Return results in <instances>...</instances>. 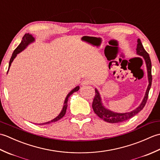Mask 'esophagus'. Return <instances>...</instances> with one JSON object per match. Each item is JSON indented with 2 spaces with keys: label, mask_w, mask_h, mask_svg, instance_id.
<instances>
[{
  "label": "esophagus",
  "mask_w": 160,
  "mask_h": 160,
  "mask_svg": "<svg viewBox=\"0 0 160 160\" xmlns=\"http://www.w3.org/2000/svg\"><path fill=\"white\" fill-rule=\"evenodd\" d=\"M91 84V81L89 79H85L82 82V86H86V85H89V84Z\"/></svg>",
  "instance_id": "1"
}]
</instances>
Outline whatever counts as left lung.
Returning <instances> with one entry per match:
<instances>
[{
	"label": "left lung",
	"mask_w": 160,
	"mask_h": 160,
	"mask_svg": "<svg viewBox=\"0 0 160 160\" xmlns=\"http://www.w3.org/2000/svg\"><path fill=\"white\" fill-rule=\"evenodd\" d=\"M138 47H137V53L138 55L143 56L144 60L146 62L147 67V72H148V87L147 88V92H146L145 96L143 101L141 103V104L135 110L132 111L131 112H128V113H117L112 112L109 110L105 108L101 102V98L100 96V94L98 93L97 89L95 91V97L93 98L92 107L95 113L98 115V117L101 118L102 120L107 122H109V123H118V122H124L126 120H128L131 119L136 114H138L139 112L141 111L143 108L144 107L146 103H147L148 97V93L149 90L151 89V83H152V74H151V58L149 57L148 53L146 52L143 45L141 42V40L140 39L138 40Z\"/></svg>",
	"instance_id": "obj_1"
}]
</instances>
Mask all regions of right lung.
Returning <instances> with one entry per match:
<instances>
[{
  "label": "right lung",
  "instance_id": "add662e5",
  "mask_svg": "<svg viewBox=\"0 0 160 160\" xmlns=\"http://www.w3.org/2000/svg\"><path fill=\"white\" fill-rule=\"evenodd\" d=\"M33 40H34V38H33V37L32 36L29 34V33H25V36H23L22 38V40L21 41V42H20V45L17 47V48L14 50V52H13L12 53V56L11 57V58H10V60H9V68H8V71H9V69L10 66H11V64L12 62V61L13 60V59L15 58L17 54H18V53H20V52H22V51L25 48V47L28 46L29 43L32 42ZM80 87H76V88H74V89L71 91V92L67 95V96L66 98L65 99V101H64V106H63V108H62V111H61V113L59 114V115L58 117H56L55 119H53V120H52V121H49V122H45V123H42V124H38L40 125H43V124H50L52 123V122H56L58 120H59L60 119L62 118L64 115H65L66 113V111H67V102H68V98H69V97L71 96V94L73 93L74 92H76V91H78V90H79Z\"/></svg>",
  "mask_w": 160,
  "mask_h": 160
}]
</instances>
